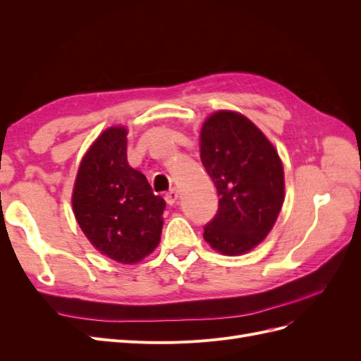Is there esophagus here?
<instances>
[{"instance_id": "esophagus-1", "label": "esophagus", "mask_w": 361, "mask_h": 361, "mask_svg": "<svg viewBox=\"0 0 361 361\" xmlns=\"http://www.w3.org/2000/svg\"><path fill=\"white\" fill-rule=\"evenodd\" d=\"M179 199V191L176 188H171L167 194H166V202L169 204H174L176 203V200Z\"/></svg>"}]
</instances>
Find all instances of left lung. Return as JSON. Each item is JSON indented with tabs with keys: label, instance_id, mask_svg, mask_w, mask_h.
Listing matches in <instances>:
<instances>
[{
	"label": "left lung",
	"instance_id": "1",
	"mask_svg": "<svg viewBox=\"0 0 361 361\" xmlns=\"http://www.w3.org/2000/svg\"><path fill=\"white\" fill-rule=\"evenodd\" d=\"M200 159L220 197L204 241L227 256L247 253L269 233L285 200L279 154L247 117L218 111L202 126Z\"/></svg>",
	"mask_w": 361,
	"mask_h": 361
}]
</instances>
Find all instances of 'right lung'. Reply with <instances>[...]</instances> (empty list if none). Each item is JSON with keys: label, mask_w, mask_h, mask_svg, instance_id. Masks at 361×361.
<instances>
[{"label": "right lung", "mask_w": 361, "mask_h": 361, "mask_svg": "<svg viewBox=\"0 0 361 361\" xmlns=\"http://www.w3.org/2000/svg\"><path fill=\"white\" fill-rule=\"evenodd\" d=\"M122 126L106 129L81 161L72 195L75 218L102 255L135 264L157 248L166 200L126 158Z\"/></svg>", "instance_id": "1"}]
</instances>
